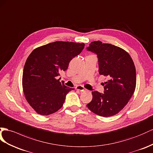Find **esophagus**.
<instances>
[{"instance_id": "esophagus-1", "label": "esophagus", "mask_w": 153, "mask_h": 153, "mask_svg": "<svg viewBox=\"0 0 153 153\" xmlns=\"http://www.w3.org/2000/svg\"><path fill=\"white\" fill-rule=\"evenodd\" d=\"M76 89L78 90V91H79L81 92H83V91H86V89L83 87V86H81V85L77 86V87H76Z\"/></svg>"}]
</instances>
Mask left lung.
<instances>
[{
  "label": "left lung",
  "instance_id": "left-lung-1",
  "mask_svg": "<svg viewBox=\"0 0 153 153\" xmlns=\"http://www.w3.org/2000/svg\"><path fill=\"white\" fill-rule=\"evenodd\" d=\"M87 49L97 54L99 73L108 79L105 82L104 93L92 91V100L87 107L100 116H114L125 107L134 92V62L125 50L108 43L94 41Z\"/></svg>",
  "mask_w": 153,
  "mask_h": 153
}]
</instances>
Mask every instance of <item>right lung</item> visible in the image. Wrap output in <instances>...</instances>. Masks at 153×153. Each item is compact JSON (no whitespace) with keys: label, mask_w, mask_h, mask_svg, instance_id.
I'll return each mask as SVG.
<instances>
[{"label":"right lung","mask_w":153,"mask_h":153,"mask_svg":"<svg viewBox=\"0 0 153 153\" xmlns=\"http://www.w3.org/2000/svg\"><path fill=\"white\" fill-rule=\"evenodd\" d=\"M84 47V43L56 41L39 46L30 54L23 70L22 89L37 114L50 115L62 107L66 95L74 88L61 83L57 76Z\"/></svg>","instance_id":"right-lung-1"}]
</instances>
